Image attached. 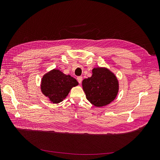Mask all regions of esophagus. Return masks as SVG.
I'll use <instances>...</instances> for the list:
<instances>
[{
    "label": "esophagus",
    "instance_id": "1",
    "mask_svg": "<svg viewBox=\"0 0 160 160\" xmlns=\"http://www.w3.org/2000/svg\"><path fill=\"white\" fill-rule=\"evenodd\" d=\"M77 81H78V82H79V83H81L82 80H83V77L79 76V77H77Z\"/></svg>",
    "mask_w": 160,
    "mask_h": 160
}]
</instances>
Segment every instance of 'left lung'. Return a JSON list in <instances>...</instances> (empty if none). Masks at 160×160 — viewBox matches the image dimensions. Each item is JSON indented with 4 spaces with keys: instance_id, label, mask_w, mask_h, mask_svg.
<instances>
[{
    "instance_id": "1",
    "label": "left lung",
    "mask_w": 160,
    "mask_h": 160,
    "mask_svg": "<svg viewBox=\"0 0 160 160\" xmlns=\"http://www.w3.org/2000/svg\"><path fill=\"white\" fill-rule=\"evenodd\" d=\"M86 98L98 108L105 106L116 98L119 81L113 72L106 67H95L91 77L82 82Z\"/></svg>"
}]
</instances>
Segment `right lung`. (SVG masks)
Wrapping results in <instances>:
<instances>
[{
    "label": "right lung",
    "mask_w": 160,
    "mask_h": 160,
    "mask_svg": "<svg viewBox=\"0 0 160 160\" xmlns=\"http://www.w3.org/2000/svg\"><path fill=\"white\" fill-rule=\"evenodd\" d=\"M79 85L77 80L54 69L43 75L41 83L42 93L49 98L50 102L59 103L68 95L71 89Z\"/></svg>",
    "instance_id": "right-lung-1"
}]
</instances>
